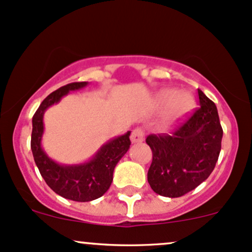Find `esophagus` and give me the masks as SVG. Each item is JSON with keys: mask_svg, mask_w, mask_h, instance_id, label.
I'll return each mask as SVG.
<instances>
[{"mask_svg": "<svg viewBox=\"0 0 252 252\" xmlns=\"http://www.w3.org/2000/svg\"><path fill=\"white\" fill-rule=\"evenodd\" d=\"M130 138L132 143H141L144 140V131L141 128H136L132 130Z\"/></svg>", "mask_w": 252, "mask_h": 252, "instance_id": "obj_1", "label": "esophagus"}]
</instances>
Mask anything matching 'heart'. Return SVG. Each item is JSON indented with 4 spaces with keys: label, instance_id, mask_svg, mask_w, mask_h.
I'll list each match as a JSON object with an SVG mask.
<instances>
[{
    "label": "heart",
    "instance_id": "1",
    "mask_svg": "<svg viewBox=\"0 0 252 252\" xmlns=\"http://www.w3.org/2000/svg\"><path fill=\"white\" fill-rule=\"evenodd\" d=\"M158 104L161 108L167 109L163 122L164 126H169L178 123L189 114L194 105V98L189 92L167 89L158 94Z\"/></svg>",
    "mask_w": 252,
    "mask_h": 252
}]
</instances>
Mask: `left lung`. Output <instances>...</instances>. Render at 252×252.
<instances>
[{"mask_svg":"<svg viewBox=\"0 0 252 252\" xmlns=\"http://www.w3.org/2000/svg\"><path fill=\"white\" fill-rule=\"evenodd\" d=\"M199 108L172 134L149 135L153 152L148 182L158 194L179 198L198 187L215 169L222 129L216 104L198 89Z\"/></svg>","mask_w":252,"mask_h":252,"instance_id":"1","label":"left lung"}]
</instances>
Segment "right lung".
<instances>
[{
	"label": "right lung",
	"mask_w": 252,
	"mask_h": 252,
	"mask_svg": "<svg viewBox=\"0 0 252 252\" xmlns=\"http://www.w3.org/2000/svg\"><path fill=\"white\" fill-rule=\"evenodd\" d=\"M88 82L71 83L48 94L33 116L31 148L34 161L46 184L57 194L73 201H91L100 198L112 182L114 169L130 148V131L111 138L90 158L79 164H60L42 149L43 115L53 104L59 103L70 91L85 88Z\"/></svg>",
	"instance_id": "right-lung-1"
}]
</instances>
